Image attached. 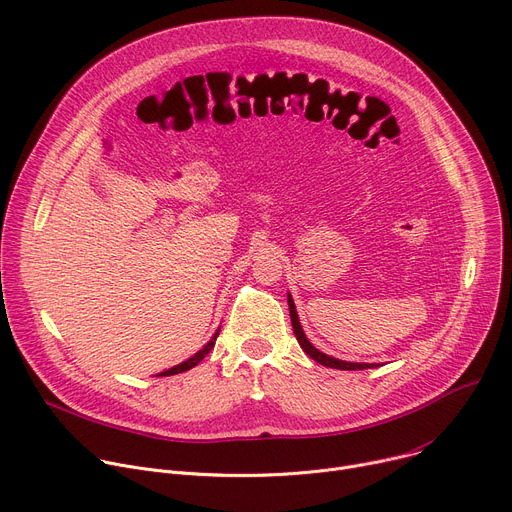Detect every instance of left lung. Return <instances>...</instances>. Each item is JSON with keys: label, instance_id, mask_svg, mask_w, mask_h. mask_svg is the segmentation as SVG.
<instances>
[{"label": "left lung", "instance_id": "obj_1", "mask_svg": "<svg viewBox=\"0 0 512 512\" xmlns=\"http://www.w3.org/2000/svg\"><path fill=\"white\" fill-rule=\"evenodd\" d=\"M287 304H289V316H291V326H294V334L300 342V346L304 348V352L314 358L316 362L324 364V367H330V369H338V371H360V369H373L375 364H367V362H346V360H338L334 356H328L324 352H320L316 346H312V342L306 338L304 330H302V324H300V318H298V312H296V304L294 300H291V296L287 294Z\"/></svg>", "mask_w": 512, "mask_h": 512}]
</instances>
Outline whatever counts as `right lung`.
Returning <instances> with one entry per match:
<instances>
[{
	"mask_svg": "<svg viewBox=\"0 0 512 512\" xmlns=\"http://www.w3.org/2000/svg\"><path fill=\"white\" fill-rule=\"evenodd\" d=\"M216 336H218V330H216V334L208 340V344H204V348L202 350H198L194 356H190L188 360H184V362H180V364H176V367H172V369H168V371H164V373H160V377H170V375H178V373H184V371H190L192 367H196V364L214 348V342H216Z\"/></svg>",
	"mask_w": 512,
	"mask_h": 512,
	"instance_id": "1",
	"label": "right lung"
}]
</instances>
